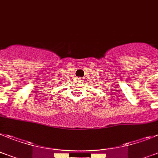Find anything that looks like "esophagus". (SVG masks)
Segmentation results:
<instances>
[{
  "instance_id": "34e87169",
  "label": "esophagus",
  "mask_w": 158,
  "mask_h": 158,
  "mask_svg": "<svg viewBox=\"0 0 158 158\" xmlns=\"http://www.w3.org/2000/svg\"><path fill=\"white\" fill-rule=\"evenodd\" d=\"M78 79H81V78H78Z\"/></svg>"
}]
</instances>
